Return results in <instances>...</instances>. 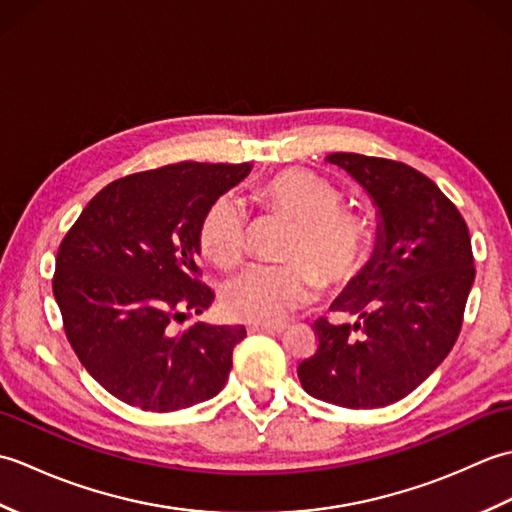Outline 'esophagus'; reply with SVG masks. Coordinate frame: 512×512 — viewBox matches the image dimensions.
Here are the masks:
<instances>
[{
    "label": "esophagus",
    "instance_id": "34e87169",
    "mask_svg": "<svg viewBox=\"0 0 512 512\" xmlns=\"http://www.w3.org/2000/svg\"><path fill=\"white\" fill-rule=\"evenodd\" d=\"M286 330V323H250L248 332H262V334H281Z\"/></svg>",
    "mask_w": 512,
    "mask_h": 512
}]
</instances>
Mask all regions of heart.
<instances>
[{
  "label": "heart",
  "instance_id": "b5f03b06",
  "mask_svg": "<svg viewBox=\"0 0 512 512\" xmlns=\"http://www.w3.org/2000/svg\"><path fill=\"white\" fill-rule=\"evenodd\" d=\"M270 213L292 226L286 266L250 264L228 279L224 308L237 319L273 323L308 303L317 288L350 279L361 266L369 244L367 217L343 209L332 184L308 171L288 169L259 189ZM202 253L215 266L231 268L246 250V215L231 195L215 200L200 226Z\"/></svg>",
  "mask_w": 512,
  "mask_h": 512
}]
</instances>
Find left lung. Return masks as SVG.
I'll return each instance as SVG.
<instances>
[{"label":"left lung","mask_w":512,"mask_h":512,"mask_svg":"<svg viewBox=\"0 0 512 512\" xmlns=\"http://www.w3.org/2000/svg\"><path fill=\"white\" fill-rule=\"evenodd\" d=\"M376 209L367 264L319 319V347L297 369L312 398L350 409L385 407L411 394L447 358L475 279L466 222L436 182L402 162L330 154ZM358 331V337L351 332Z\"/></svg>","instance_id":"left-lung-1"}]
</instances>
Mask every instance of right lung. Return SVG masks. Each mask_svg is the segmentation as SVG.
Returning a JSON list of instances; mask_svg holds the SVG:
<instances>
[{
  "instance_id": "right-lung-1",
  "label": "right lung",
  "mask_w": 512,
  "mask_h": 512,
  "mask_svg": "<svg viewBox=\"0 0 512 512\" xmlns=\"http://www.w3.org/2000/svg\"><path fill=\"white\" fill-rule=\"evenodd\" d=\"M253 165L178 162L107 184L63 237L52 292L83 367L118 400L178 411L226 385L244 325L176 319L213 303L198 279L200 226Z\"/></svg>"
}]
</instances>
